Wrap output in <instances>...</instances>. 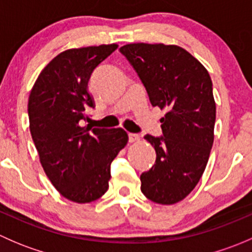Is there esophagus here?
Returning a JSON list of instances; mask_svg holds the SVG:
<instances>
[{
    "instance_id": "34e87169",
    "label": "esophagus",
    "mask_w": 252,
    "mask_h": 252,
    "mask_svg": "<svg viewBox=\"0 0 252 252\" xmlns=\"http://www.w3.org/2000/svg\"><path fill=\"white\" fill-rule=\"evenodd\" d=\"M129 138V142H136L140 140V136H139V134H129L128 135Z\"/></svg>"
}]
</instances>
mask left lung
Returning a JSON list of instances; mask_svg holds the SVG:
<instances>
[{"instance_id": "8db88e82", "label": "left lung", "mask_w": 252, "mask_h": 252, "mask_svg": "<svg viewBox=\"0 0 252 252\" xmlns=\"http://www.w3.org/2000/svg\"><path fill=\"white\" fill-rule=\"evenodd\" d=\"M141 79L150 102L166 110L163 136L145 135L156 163L140 175L151 201L173 205L194 190L204 174L215 139L216 102L207 69L177 45L128 44L119 48Z\"/></svg>"}]
</instances>
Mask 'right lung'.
<instances>
[{
	"mask_svg": "<svg viewBox=\"0 0 252 252\" xmlns=\"http://www.w3.org/2000/svg\"><path fill=\"white\" fill-rule=\"evenodd\" d=\"M117 47L63 51L41 70L30 91L29 128L40 163L60 194L78 204L95 201L107 191L111 162L128 142L122 128L81 126L85 112L95 106L89 79Z\"/></svg>",
	"mask_w": 252,
	"mask_h": 252,
	"instance_id": "1",
	"label": "right lung"
}]
</instances>
